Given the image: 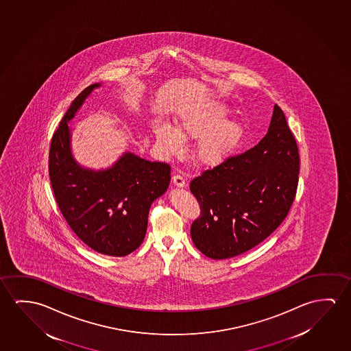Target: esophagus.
<instances>
[{
	"instance_id": "34e87169",
	"label": "esophagus",
	"mask_w": 351,
	"mask_h": 351,
	"mask_svg": "<svg viewBox=\"0 0 351 351\" xmlns=\"http://www.w3.org/2000/svg\"><path fill=\"white\" fill-rule=\"evenodd\" d=\"M173 182L176 187H184L186 186V180H184V175H181V173L173 175Z\"/></svg>"
}]
</instances>
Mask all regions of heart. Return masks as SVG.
Returning a JSON list of instances; mask_svg holds the SVG:
<instances>
[{
    "instance_id": "b5f03b06",
    "label": "heart",
    "mask_w": 351,
    "mask_h": 351,
    "mask_svg": "<svg viewBox=\"0 0 351 351\" xmlns=\"http://www.w3.org/2000/svg\"><path fill=\"white\" fill-rule=\"evenodd\" d=\"M227 108L221 103H203L180 113L176 128L158 124L154 128L156 145L167 156L178 154L184 140L198 138L195 147L197 160L203 165H215L230 156L244 136L238 120H226Z\"/></svg>"
}]
</instances>
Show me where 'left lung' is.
<instances>
[{"label":"left lung","instance_id":"1","mask_svg":"<svg viewBox=\"0 0 351 351\" xmlns=\"http://www.w3.org/2000/svg\"><path fill=\"white\" fill-rule=\"evenodd\" d=\"M299 149L282 109L256 146L193 178L189 189L200 206L191 226L195 247L211 259L248 252L269 237L297 195Z\"/></svg>","mask_w":351,"mask_h":351}]
</instances>
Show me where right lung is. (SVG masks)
Here are the masks:
<instances>
[{
	"instance_id": "add662e5",
	"label": "right lung",
	"mask_w": 351,
	"mask_h": 351,
	"mask_svg": "<svg viewBox=\"0 0 351 351\" xmlns=\"http://www.w3.org/2000/svg\"><path fill=\"white\" fill-rule=\"evenodd\" d=\"M98 86L93 84L81 92L54 131L49 180L60 213L76 236L97 253L125 256L143 242L149 208L169 187L171 167L129 152L102 171L77 165L71 156L66 123Z\"/></svg>"
}]
</instances>
